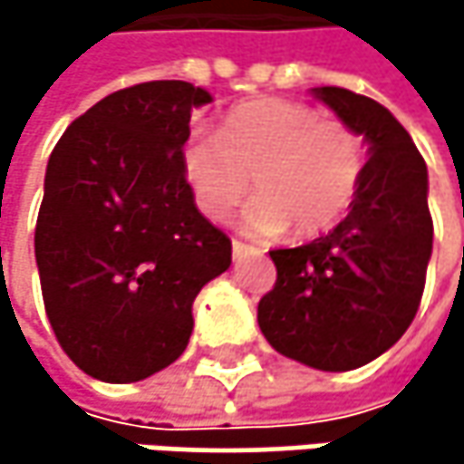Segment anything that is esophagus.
<instances>
[{
  "label": "esophagus",
  "mask_w": 464,
  "mask_h": 464,
  "mask_svg": "<svg viewBox=\"0 0 464 464\" xmlns=\"http://www.w3.org/2000/svg\"><path fill=\"white\" fill-rule=\"evenodd\" d=\"M249 252H257V249L249 246V244H244V241H238V238H233V257H236V260L244 257V255H249Z\"/></svg>",
  "instance_id": "esophagus-1"
}]
</instances>
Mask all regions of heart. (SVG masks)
Segmentation results:
<instances>
[{
	"instance_id": "obj_1",
	"label": "heart",
	"mask_w": 464,
	"mask_h": 464,
	"mask_svg": "<svg viewBox=\"0 0 464 464\" xmlns=\"http://www.w3.org/2000/svg\"><path fill=\"white\" fill-rule=\"evenodd\" d=\"M182 171L198 209L228 220L249 196L241 228L255 236L293 231L314 236L333 228L352 207L365 141L341 121H320L309 104L260 96L236 104L218 134H193L182 147Z\"/></svg>"
}]
</instances>
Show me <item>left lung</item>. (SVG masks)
<instances>
[{"mask_svg":"<svg viewBox=\"0 0 464 464\" xmlns=\"http://www.w3.org/2000/svg\"><path fill=\"white\" fill-rule=\"evenodd\" d=\"M312 93L368 141V163L333 231L271 249L276 285L257 304V324L290 360L352 371L384 354L417 317L432 252L427 166L379 102L335 85Z\"/></svg>","mask_w":464,"mask_h":464,"instance_id":"obj_1","label":"left lung"}]
</instances>
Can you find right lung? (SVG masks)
Wrapping results in <instances>:
<instances>
[{
  "label": "right lung",
  "mask_w": 464,
  "mask_h": 464,
  "mask_svg": "<svg viewBox=\"0 0 464 464\" xmlns=\"http://www.w3.org/2000/svg\"><path fill=\"white\" fill-rule=\"evenodd\" d=\"M212 96L152 80L104 96L50 152L34 231L47 320L69 360L110 384L171 365L193 301L228 271L231 238L182 171L190 112Z\"/></svg>",
  "instance_id": "1"
}]
</instances>
